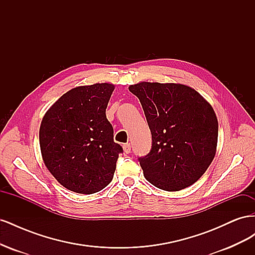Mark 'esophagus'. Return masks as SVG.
Returning <instances> with one entry per match:
<instances>
[{
  "instance_id": "1",
  "label": "esophagus",
  "mask_w": 255,
  "mask_h": 255,
  "mask_svg": "<svg viewBox=\"0 0 255 255\" xmlns=\"http://www.w3.org/2000/svg\"><path fill=\"white\" fill-rule=\"evenodd\" d=\"M123 150H125V152L127 154H128L130 152V144L129 143H125V144H123Z\"/></svg>"
}]
</instances>
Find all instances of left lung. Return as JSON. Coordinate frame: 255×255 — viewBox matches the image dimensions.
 <instances>
[{
  "instance_id": "obj_1",
  "label": "left lung",
  "mask_w": 255,
  "mask_h": 255,
  "mask_svg": "<svg viewBox=\"0 0 255 255\" xmlns=\"http://www.w3.org/2000/svg\"><path fill=\"white\" fill-rule=\"evenodd\" d=\"M128 90L141 103L152 148L139 164L154 186L177 191L196 183L213 161L218 121L212 105L191 87L141 82Z\"/></svg>"
}]
</instances>
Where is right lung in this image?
Segmentation results:
<instances>
[{
  "label": "right lung",
  "instance_id": "1",
  "mask_svg": "<svg viewBox=\"0 0 255 255\" xmlns=\"http://www.w3.org/2000/svg\"><path fill=\"white\" fill-rule=\"evenodd\" d=\"M115 89L102 83L75 87L45 113L39 129L42 159L67 189L91 195L109 185L122 146L114 141L106 107Z\"/></svg>",
  "mask_w": 255,
  "mask_h": 255
}]
</instances>
